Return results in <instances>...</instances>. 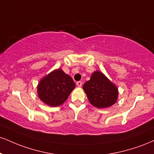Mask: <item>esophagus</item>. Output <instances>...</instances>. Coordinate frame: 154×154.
I'll list each match as a JSON object with an SVG mask.
<instances>
[{
  "mask_svg": "<svg viewBox=\"0 0 154 154\" xmlns=\"http://www.w3.org/2000/svg\"><path fill=\"white\" fill-rule=\"evenodd\" d=\"M76 84H77V87H79V88H80V87H82V82H80V81H79V82H77V83H76Z\"/></svg>",
  "mask_w": 154,
  "mask_h": 154,
  "instance_id": "obj_1",
  "label": "esophagus"
}]
</instances>
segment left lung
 <instances>
[{
    "mask_svg": "<svg viewBox=\"0 0 154 154\" xmlns=\"http://www.w3.org/2000/svg\"><path fill=\"white\" fill-rule=\"evenodd\" d=\"M82 88L91 105L97 108L112 106L118 100L116 85L98 70L92 74L90 80L83 85Z\"/></svg>",
    "mask_w": 154,
    "mask_h": 154,
    "instance_id": "obj_1",
    "label": "left lung"
}]
</instances>
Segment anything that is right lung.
<instances>
[{
  "instance_id": "add662e5",
  "label": "right lung",
  "mask_w": 154,
  "mask_h": 154,
  "mask_svg": "<svg viewBox=\"0 0 154 154\" xmlns=\"http://www.w3.org/2000/svg\"><path fill=\"white\" fill-rule=\"evenodd\" d=\"M75 88V83L72 77L62 69H57L41 79L37 86V94L46 105L57 107L66 100Z\"/></svg>"
}]
</instances>
